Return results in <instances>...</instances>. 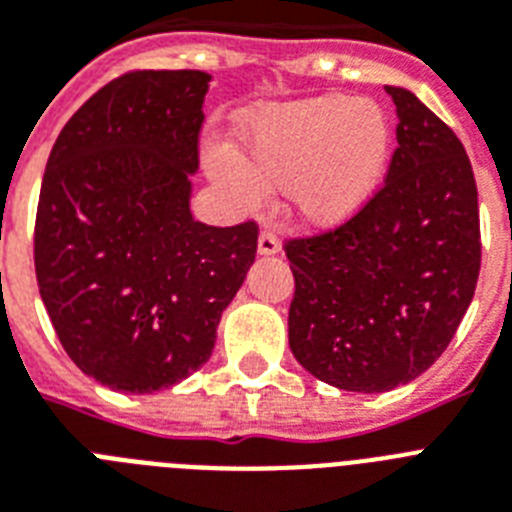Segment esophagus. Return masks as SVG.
<instances>
[{
    "mask_svg": "<svg viewBox=\"0 0 512 512\" xmlns=\"http://www.w3.org/2000/svg\"><path fill=\"white\" fill-rule=\"evenodd\" d=\"M259 253L261 256H274V253H280V238H277V232H272V230L261 232Z\"/></svg>",
    "mask_w": 512,
    "mask_h": 512,
    "instance_id": "obj_1",
    "label": "esophagus"
}]
</instances>
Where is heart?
<instances>
[{
  "label": "heart",
  "mask_w": 512,
  "mask_h": 512,
  "mask_svg": "<svg viewBox=\"0 0 512 512\" xmlns=\"http://www.w3.org/2000/svg\"><path fill=\"white\" fill-rule=\"evenodd\" d=\"M243 156L206 154L211 180L240 209L264 201V185L287 198L311 227L348 222L382 183L392 151L390 117L374 101L319 96L246 114L238 125Z\"/></svg>",
  "instance_id": "b5f03b06"
}]
</instances>
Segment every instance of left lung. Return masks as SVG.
Here are the masks:
<instances>
[{
	"label": "left lung",
	"mask_w": 512,
	"mask_h": 512,
	"mask_svg": "<svg viewBox=\"0 0 512 512\" xmlns=\"http://www.w3.org/2000/svg\"><path fill=\"white\" fill-rule=\"evenodd\" d=\"M387 180L356 217L287 240L295 277L290 350L308 374L348 392L421 377L453 340L481 266L479 196L458 135L408 88Z\"/></svg>",
	"instance_id": "obj_1"
}]
</instances>
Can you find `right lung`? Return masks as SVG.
<instances>
[{"instance_id":"add662e5","label":"right lung","mask_w":512,"mask_h":512,"mask_svg":"<svg viewBox=\"0 0 512 512\" xmlns=\"http://www.w3.org/2000/svg\"><path fill=\"white\" fill-rule=\"evenodd\" d=\"M209 73L135 70L67 120L38 196V293L62 348L114 392L167 390L209 361L256 259V222L190 214Z\"/></svg>"}]
</instances>
